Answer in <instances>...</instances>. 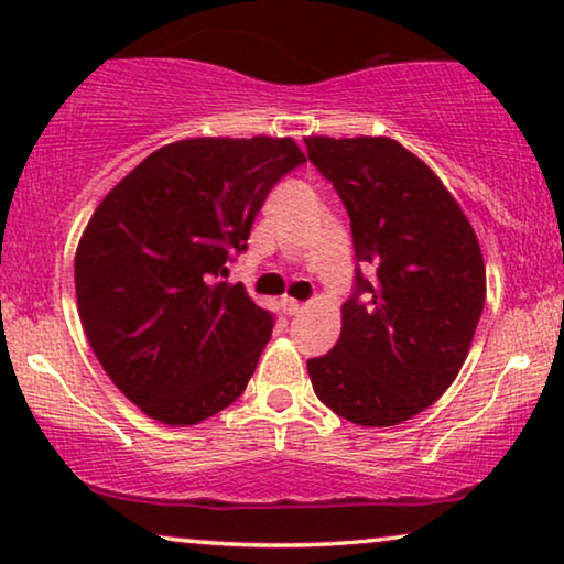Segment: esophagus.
Segmentation results:
<instances>
[{
	"instance_id": "esophagus-1",
	"label": "esophagus",
	"mask_w": 564,
	"mask_h": 564,
	"mask_svg": "<svg viewBox=\"0 0 564 564\" xmlns=\"http://www.w3.org/2000/svg\"><path fill=\"white\" fill-rule=\"evenodd\" d=\"M280 307H282L284 315H297L300 311H303V305H300L297 300H292V297H282Z\"/></svg>"
}]
</instances>
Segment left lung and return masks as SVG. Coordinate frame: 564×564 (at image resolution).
Instances as JSON below:
<instances>
[{
    "mask_svg": "<svg viewBox=\"0 0 564 564\" xmlns=\"http://www.w3.org/2000/svg\"><path fill=\"white\" fill-rule=\"evenodd\" d=\"M307 159L351 218L375 272L341 307V336L307 359L323 405L357 426H398L434 405L465 365L485 305L467 215L423 161L384 135H307Z\"/></svg>",
    "mask_w": 564,
    "mask_h": 564,
    "instance_id": "8db88e82",
    "label": "left lung"
}]
</instances>
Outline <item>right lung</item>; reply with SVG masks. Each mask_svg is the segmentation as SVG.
I'll return each instance as SVG.
<instances>
[{
	"label": "right lung",
	"instance_id": "obj_1",
	"mask_svg": "<svg viewBox=\"0 0 564 564\" xmlns=\"http://www.w3.org/2000/svg\"><path fill=\"white\" fill-rule=\"evenodd\" d=\"M303 161L292 138H184L97 205L76 246V305L107 377L149 419L195 426L249 384L274 321L218 276Z\"/></svg>",
	"mask_w": 564,
	"mask_h": 564
}]
</instances>
